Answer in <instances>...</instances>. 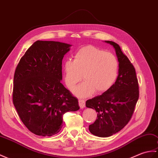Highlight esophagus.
<instances>
[{
	"label": "esophagus",
	"mask_w": 158,
	"mask_h": 158,
	"mask_svg": "<svg viewBox=\"0 0 158 158\" xmlns=\"http://www.w3.org/2000/svg\"><path fill=\"white\" fill-rule=\"evenodd\" d=\"M79 105L81 108H85V100H79Z\"/></svg>",
	"instance_id": "1"
}]
</instances>
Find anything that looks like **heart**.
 Returning a JSON list of instances; mask_svg holds the SVG:
<instances>
[{
  "mask_svg": "<svg viewBox=\"0 0 158 158\" xmlns=\"http://www.w3.org/2000/svg\"><path fill=\"white\" fill-rule=\"evenodd\" d=\"M62 71L69 89H74L83 75L85 81L73 92L79 98H86L94 91L105 92L114 85L118 76V62L113 54L88 46L77 51L73 60H66Z\"/></svg>",
  "mask_w": 158,
  "mask_h": 158,
  "instance_id": "heart-1",
  "label": "heart"
}]
</instances>
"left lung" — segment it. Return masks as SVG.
Segmentation results:
<instances>
[{"instance_id":"obj_1","label":"left lung","mask_w":158,"mask_h":158,"mask_svg":"<svg viewBox=\"0 0 158 158\" xmlns=\"http://www.w3.org/2000/svg\"><path fill=\"white\" fill-rule=\"evenodd\" d=\"M115 49L118 75L114 84L100 96L86 101V107L96 110L98 118L89 126L91 134L108 137L118 133L129 122L139 99V84L135 69L120 47L105 41Z\"/></svg>"}]
</instances>
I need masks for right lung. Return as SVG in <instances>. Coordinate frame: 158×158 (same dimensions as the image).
Wrapping results in <instances>:
<instances>
[{"instance_id":"1","label":"right lung","mask_w":158,"mask_h":158,"mask_svg":"<svg viewBox=\"0 0 158 158\" xmlns=\"http://www.w3.org/2000/svg\"><path fill=\"white\" fill-rule=\"evenodd\" d=\"M71 45L38 40L29 48L15 69L13 102L28 130L50 137L62 129V117L78 110V100L60 81L62 60Z\"/></svg>"}]
</instances>
